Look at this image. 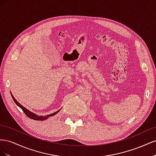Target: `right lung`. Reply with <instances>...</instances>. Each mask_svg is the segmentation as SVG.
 <instances>
[{
	"instance_id": "add662e5",
	"label": "right lung",
	"mask_w": 156,
	"mask_h": 156,
	"mask_svg": "<svg viewBox=\"0 0 156 156\" xmlns=\"http://www.w3.org/2000/svg\"><path fill=\"white\" fill-rule=\"evenodd\" d=\"M11 95H12V98H13V101H15V103H16L17 105H18L19 107H20L21 108V109L23 110V111L25 112V114L28 117H29L30 119H31L36 120H44L48 119L49 116H53V115H55L56 114V113H57V112L59 111H56V112H55L53 113V114L48 115L44 116H37V115H35L34 113H33V112H30V111H29L28 109H27L26 108H25V107H23L22 105H21L20 103H19V102L16 100L15 98H14V97L13 96L12 94H11Z\"/></svg>"
}]
</instances>
